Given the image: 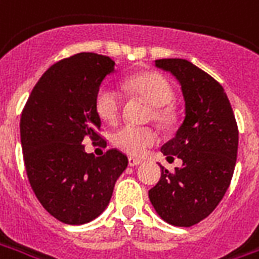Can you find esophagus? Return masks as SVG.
<instances>
[{
  "label": "esophagus",
  "mask_w": 259,
  "mask_h": 259,
  "mask_svg": "<svg viewBox=\"0 0 259 259\" xmlns=\"http://www.w3.org/2000/svg\"><path fill=\"white\" fill-rule=\"evenodd\" d=\"M143 163L141 159H136V158H129V166L135 167V166H139V164Z\"/></svg>",
  "instance_id": "esophagus-1"
}]
</instances>
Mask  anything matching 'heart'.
<instances>
[{"mask_svg":"<svg viewBox=\"0 0 259 259\" xmlns=\"http://www.w3.org/2000/svg\"><path fill=\"white\" fill-rule=\"evenodd\" d=\"M130 92L141 97L152 108V118L164 127L171 126L174 122V111L168 107L173 100L174 91L171 83L159 72H143L127 81ZM95 108L97 115L107 123H115L119 119L122 110V96L110 85L99 88L95 97ZM112 143L124 154L140 156L158 143V133L148 126H132L124 124L112 136Z\"/></svg>","mask_w":259,"mask_h":259,"instance_id":"b5f03b06","label":"heart"}]
</instances>
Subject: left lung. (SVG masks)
I'll use <instances>...</instances> for the list:
<instances>
[{"label": "left lung", "instance_id": "8db88e82", "mask_svg": "<svg viewBox=\"0 0 259 259\" xmlns=\"http://www.w3.org/2000/svg\"><path fill=\"white\" fill-rule=\"evenodd\" d=\"M155 66L173 74L181 85L185 118L174 139L162 147L181 167L162 176L149 189L159 217L176 227H192L217 207L231 184L239 130L227 93L207 72L185 59H160Z\"/></svg>", "mask_w": 259, "mask_h": 259}]
</instances>
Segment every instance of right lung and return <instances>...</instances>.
<instances>
[{
    "label": "right lung",
    "mask_w": 259,
    "mask_h": 259,
    "mask_svg": "<svg viewBox=\"0 0 259 259\" xmlns=\"http://www.w3.org/2000/svg\"><path fill=\"white\" fill-rule=\"evenodd\" d=\"M114 70L115 61L97 53L63 59L44 72L23 108L20 139L30 185L44 208L68 225L99 217L127 167L118 149L96 158L82 145L85 137H100L95 97Z\"/></svg>",
    "instance_id": "obj_1"
}]
</instances>
